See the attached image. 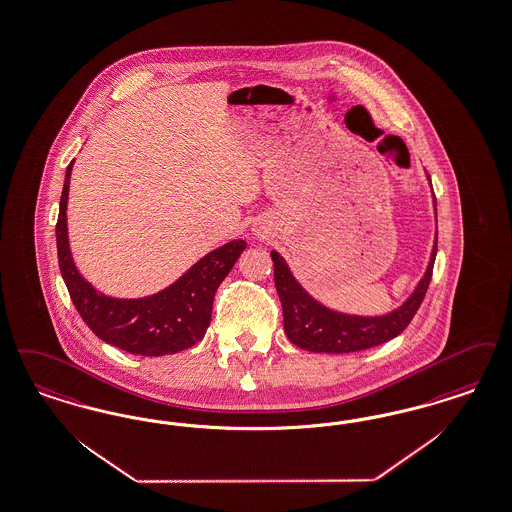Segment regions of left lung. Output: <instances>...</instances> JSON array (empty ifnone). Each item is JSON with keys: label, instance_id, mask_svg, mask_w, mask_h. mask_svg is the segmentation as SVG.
I'll use <instances>...</instances> for the list:
<instances>
[{"label": "left lung", "instance_id": "obj_1", "mask_svg": "<svg viewBox=\"0 0 512 512\" xmlns=\"http://www.w3.org/2000/svg\"><path fill=\"white\" fill-rule=\"evenodd\" d=\"M438 234L432 247L425 276L415 287L408 301L385 316H350L320 305L303 287L297 284L286 261L278 251H270L274 263V284L284 310V329L287 339L310 352L345 354L383 345L408 328L415 312L421 307L429 289L432 268L436 259Z\"/></svg>", "mask_w": 512, "mask_h": 512}]
</instances>
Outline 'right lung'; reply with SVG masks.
I'll use <instances>...</instances> for the list:
<instances>
[{
    "label": "right lung",
    "mask_w": 512,
    "mask_h": 512,
    "mask_svg": "<svg viewBox=\"0 0 512 512\" xmlns=\"http://www.w3.org/2000/svg\"><path fill=\"white\" fill-rule=\"evenodd\" d=\"M72 164L62 186L57 253L70 299L89 329L112 347L141 356L175 354L202 341L211 322L213 297L230 268L246 249L232 240L200 259L173 286L144 299H112L85 282L72 261L66 234V202Z\"/></svg>",
    "instance_id": "add662e5"
}]
</instances>
